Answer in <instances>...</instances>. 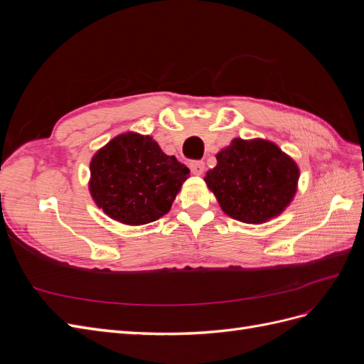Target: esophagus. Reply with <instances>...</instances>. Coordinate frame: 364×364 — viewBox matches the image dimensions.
I'll use <instances>...</instances> for the list:
<instances>
[{
  "mask_svg": "<svg viewBox=\"0 0 364 364\" xmlns=\"http://www.w3.org/2000/svg\"><path fill=\"white\" fill-rule=\"evenodd\" d=\"M190 168H191V173L196 174V176H200L203 171H205V162L203 161H193L190 164Z\"/></svg>",
  "mask_w": 364,
  "mask_h": 364,
  "instance_id": "1",
  "label": "esophagus"
}]
</instances>
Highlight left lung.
I'll return each instance as SVG.
<instances>
[{
  "label": "left lung",
  "mask_w": 364,
  "mask_h": 364,
  "mask_svg": "<svg viewBox=\"0 0 364 364\" xmlns=\"http://www.w3.org/2000/svg\"><path fill=\"white\" fill-rule=\"evenodd\" d=\"M215 158L205 182L229 217L259 225L293 200L299 167L274 142L235 138Z\"/></svg>",
  "instance_id": "8db88e82"
}]
</instances>
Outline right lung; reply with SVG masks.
Wrapping results in <instances>:
<instances>
[{
    "mask_svg": "<svg viewBox=\"0 0 364 364\" xmlns=\"http://www.w3.org/2000/svg\"><path fill=\"white\" fill-rule=\"evenodd\" d=\"M90 191L103 213L124 225H147L165 215L190 170L149 135L121 134L91 159Z\"/></svg>",
    "mask_w": 364,
    "mask_h": 364,
    "instance_id": "obj_1",
    "label": "right lung"
}]
</instances>
